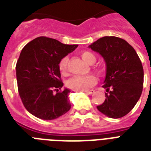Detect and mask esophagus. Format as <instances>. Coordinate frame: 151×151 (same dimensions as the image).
Listing matches in <instances>:
<instances>
[{
    "label": "esophagus",
    "instance_id": "1",
    "mask_svg": "<svg viewBox=\"0 0 151 151\" xmlns=\"http://www.w3.org/2000/svg\"><path fill=\"white\" fill-rule=\"evenodd\" d=\"M95 92V90L92 89V90H87V91H85V93H87V94H92L93 92Z\"/></svg>",
    "mask_w": 151,
    "mask_h": 151
}]
</instances>
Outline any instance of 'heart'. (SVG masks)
Segmentation results:
<instances>
[{
	"mask_svg": "<svg viewBox=\"0 0 151 151\" xmlns=\"http://www.w3.org/2000/svg\"><path fill=\"white\" fill-rule=\"evenodd\" d=\"M81 57L87 63L92 64L96 61L94 54L88 51H82L80 52ZM68 58L63 57L59 62V70L62 73H66L67 71ZM98 70H100L98 68ZM96 82V78L92 74L88 75H77L68 80L66 85L69 88L74 91H85Z\"/></svg>",
	"mask_w": 151,
	"mask_h": 151,
	"instance_id": "1",
	"label": "heart"
}]
</instances>
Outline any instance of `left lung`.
<instances>
[{
	"instance_id": "obj_1",
	"label": "left lung",
	"mask_w": 151,
	"mask_h": 151,
	"mask_svg": "<svg viewBox=\"0 0 151 151\" xmlns=\"http://www.w3.org/2000/svg\"><path fill=\"white\" fill-rule=\"evenodd\" d=\"M88 47L99 52L106 66V99L97 109L110 118L124 117L143 91V68L138 55L126 41L114 36L101 37Z\"/></svg>"
}]
</instances>
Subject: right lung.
Listing matches in <instances>:
<instances>
[{"mask_svg": "<svg viewBox=\"0 0 151 151\" xmlns=\"http://www.w3.org/2000/svg\"><path fill=\"white\" fill-rule=\"evenodd\" d=\"M78 46L39 37L22 48L15 66L18 90L25 108L31 114L53 120L70 110V90L58 92L63 86L59 62ZM55 91L56 94L53 93Z\"/></svg>", "mask_w": 151, "mask_h": 151, "instance_id": "1", "label": "right lung"}]
</instances>
